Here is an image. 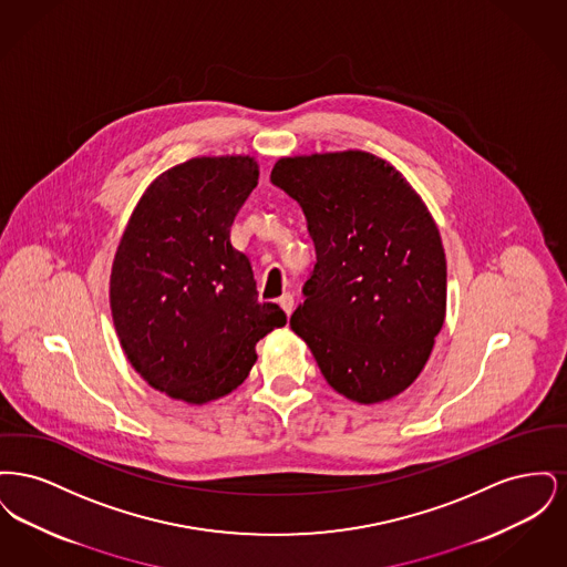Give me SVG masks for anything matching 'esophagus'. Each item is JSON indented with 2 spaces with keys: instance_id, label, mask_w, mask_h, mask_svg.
<instances>
[{
  "instance_id": "1",
  "label": "esophagus",
  "mask_w": 567,
  "mask_h": 567,
  "mask_svg": "<svg viewBox=\"0 0 567 567\" xmlns=\"http://www.w3.org/2000/svg\"><path fill=\"white\" fill-rule=\"evenodd\" d=\"M278 306L282 308V312L287 315V317H291V312H293V308H296V299L291 293H285V296L278 299Z\"/></svg>"
}]
</instances>
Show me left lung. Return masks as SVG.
I'll list each match as a JSON object with an SVG mask.
<instances>
[{
	"label": "left lung",
	"instance_id": "left-lung-1",
	"mask_svg": "<svg viewBox=\"0 0 567 567\" xmlns=\"http://www.w3.org/2000/svg\"><path fill=\"white\" fill-rule=\"evenodd\" d=\"M270 181L301 206L317 248L291 329L340 395H400L446 317V257L425 202L365 151L280 157Z\"/></svg>",
	"mask_w": 567,
	"mask_h": 567
}]
</instances>
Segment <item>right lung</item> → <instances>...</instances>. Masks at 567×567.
Segmentation results:
<instances>
[{"label": "right lung", "instance_id": "right-lung-1", "mask_svg": "<svg viewBox=\"0 0 567 567\" xmlns=\"http://www.w3.org/2000/svg\"><path fill=\"white\" fill-rule=\"evenodd\" d=\"M259 181L250 155L193 157L159 174L135 204L110 274L118 342L153 389L187 404L229 395L257 342L287 323L257 301L231 223Z\"/></svg>", "mask_w": 567, "mask_h": 567}]
</instances>
